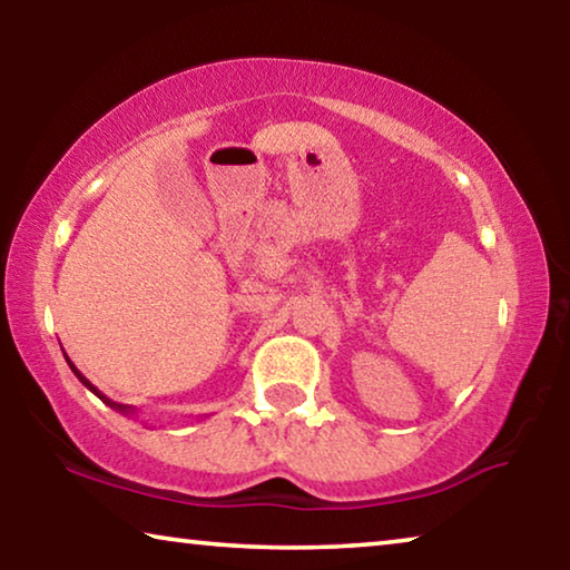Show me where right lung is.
<instances>
[{"label": "right lung", "instance_id": "1", "mask_svg": "<svg viewBox=\"0 0 570 570\" xmlns=\"http://www.w3.org/2000/svg\"><path fill=\"white\" fill-rule=\"evenodd\" d=\"M65 360H67V354H65ZM67 364H70V370L75 372V377L77 380H80L82 384H85V387H88L92 394H98V397L105 402V404H108V407H112L115 412H120V414H128V417H130V414L135 412V407H130V404H120V402H112L110 397H108V394H102L98 387H95V384L88 380V377H85V374L80 372V370H77V366L70 362V360H67Z\"/></svg>", "mask_w": 570, "mask_h": 570}]
</instances>
